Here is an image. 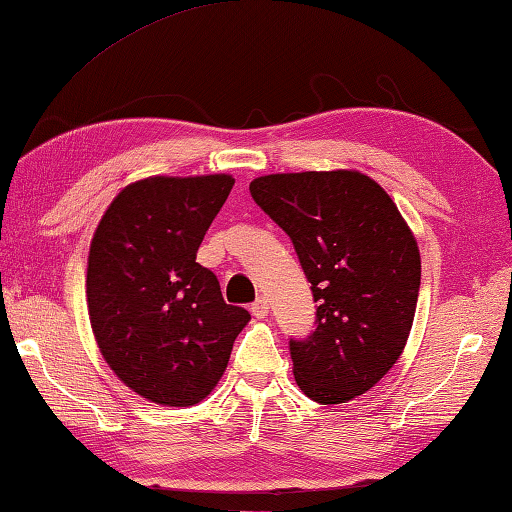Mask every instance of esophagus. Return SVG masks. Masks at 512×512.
<instances>
[{
  "mask_svg": "<svg viewBox=\"0 0 512 512\" xmlns=\"http://www.w3.org/2000/svg\"><path fill=\"white\" fill-rule=\"evenodd\" d=\"M250 313H253L255 318H259V320L266 318V315H268V300H266V297H257V300L250 304Z\"/></svg>",
  "mask_w": 512,
  "mask_h": 512,
  "instance_id": "obj_1",
  "label": "esophagus"
}]
</instances>
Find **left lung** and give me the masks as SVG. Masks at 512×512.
<instances>
[{
	"label": "left lung",
	"mask_w": 512,
	"mask_h": 512,
	"mask_svg": "<svg viewBox=\"0 0 512 512\" xmlns=\"http://www.w3.org/2000/svg\"><path fill=\"white\" fill-rule=\"evenodd\" d=\"M250 194L291 237L318 302L313 331L288 340L297 385L322 405L369 392L401 358L421 288L401 212L351 170L259 176Z\"/></svg>",
	"instance_id": "obj_1"
}]
</instances>
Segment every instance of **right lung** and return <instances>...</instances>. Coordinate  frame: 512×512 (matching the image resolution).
Listing matches in <instances>:
<instances>
[{
	"label": "right lung",
	"instance_id": "1",
	"mask_svg": "<svg viewBox=\"0 0 512 512\" xmlns=\"http://www.w3.org/2000/svg\"><path fill=\"white\" fill-rule=\"evenodd\" d=\"M235 179L152 176L111 201L91 241L89 320L107 365L136 394L190 407L224 376L250 313L224 302L197 248Z\"/></svg>",
	"mask_w": 512,
	"mask_h": 512
}]
</instances>
